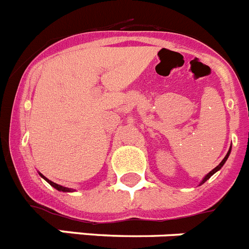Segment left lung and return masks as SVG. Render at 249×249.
Segmentation results:
<instances>
[{"instance_id": "left-lung-1", "label": "left lung", "mask_w": 249, "mask_h": 249, "mask_svg": "<svg viewBox=\"0 0 249 249\" xmlns=\"http://www.w3.org/2000/svg\"><path fill=\"white\" fill-rule=\"evenodd\" d=\"M229 154H231V149H229V150H228V153H227V155H226V157H224V159H223V160L220 161V163H219V165H217V166H215L214 169L212 170V172H209V173H208V174H207V176H205V177H204V178H203V180H202V183H200V184H203V183H205V181L208 180V179H209V178H211V177H212V176H213V174H214V173H215V172H218V170H219V169H220V168H222V166H223V165H224V163H226V161H227V159H228Z\"/></svg>"}]
</instances>
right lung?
I'll use <instances>...</instances> for the list:
<instances>
[{"instance_id": "1", "label": "right lung", "mask_w": 249, "mask_h": 249, "mask_svg": "<svg viewBox=\"0 0 249 249\" xmlns=\"http://www.w3.org/2000/svg\"><path fill=\"white\" fill-rule=\"evenodd\" d=\"M40 176L42 177V178L45 179V180L47 181V183H49L50 185H51V187H53L55 188V189H57V190H60V192H72V189H71V188H66V187H62V185H59V184H56V183H53V181H51V180H49V179L47 178H45L44 176H42V174H41L40 173Z\"/></svg>"}]
</instances>
